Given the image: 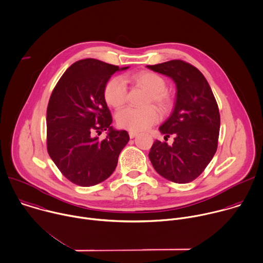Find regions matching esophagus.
<instances>
[{"label": "esophagus", "instance_id": "34e87169", "mask_svg": "<svg viewBox=\"0 0 263 263\" xmlns=\"http://www.w3.org/2000/svg\"><path fill=\"white\" fill-rule=\"evenodd\" d=\"M136 135H137V132H135V131H130V132H129L130 138H134Z\"/></svg>", "mask_w": 263, "mask_h": 263}]
</instances>
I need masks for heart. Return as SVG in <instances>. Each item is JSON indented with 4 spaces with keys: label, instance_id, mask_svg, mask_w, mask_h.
Listing matches in <instances>:
<instances>
[{
    "label": "heart",
    "instance_id": "1",
    "mask_svg": "<svg viewBox=\"0 0 263 263\" xmlns=\"http://www.w3.org/2000/svg\"><path fill=\"white\" fill-rule=\"evenodd\" d=\"M131 80L143 86L148 92L144 104H155L161 110H165L170 104V98L166 94V81L159 74L152 71H141L134 74ZM104 100L108 106L119 110L127 101V86L125 80L116 76L110 78L104 85ZM159 119L157 109L147 105L140 108H126L118 114L117 123L119 127L130 131H141L155 124Z\"/></svg>",
    "mask_w": 263,
    "mask_h": 263
}]
</instances>
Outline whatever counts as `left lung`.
<instances>
[{
    "label": "left lung",
    "instance_id": "1",
    "mask_svg": "<svg viewBox=\"0 0 263 263\" xmlns=\"http://www.w3.org/2000/svg\"><path fill=\"white\" fill-rule=\"evenodd\" d=\"M148 69L176 82L177 96L170 117L160 126L165 135L174 136L171 145L156 140L148 153L155 170L177 184L194 181L212 161L220 132V114L211 86L193 65L172 60Z\"/></svg>",
    "mask_w": 263,
    "mask_h": 263
}]
</instances>
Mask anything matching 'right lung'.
<instances>
[{
  "label": "right lung",
  "mask_w": 263,
  "mask_h": 263,
  "mask_svg": "<svg viewBox=\"0 0 263 263\" xmlns=\"http://www.w3.org/2000/svg\"><path fill=\"white\" fill-rule=\"evenodd\" d=\"M95 59L72 64L62 75L46 111L47 152L63 176L81 187L95 186L115 171L130 137L116 130L104 100V85L114 73L126 70ZM109 130L106 139L98 137Z\"/></svg>",
  "instance_id": "obj_1"
}]
</instances>
